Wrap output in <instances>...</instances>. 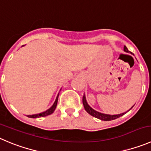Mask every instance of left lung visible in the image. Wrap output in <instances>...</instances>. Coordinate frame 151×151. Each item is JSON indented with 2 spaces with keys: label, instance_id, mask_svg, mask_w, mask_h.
I'll use <instances>...</instances> for the list:
<instances>
[{
  "label": "left lung",
  "instance_id": "1",
  "mask_svg": "<svg viewBox=\"0 0 151 151\" xmlns=\"http://www.w3.org/2000/svg\"><path fill=\"white\" fill-rule=\"evenodd\" d=\"M124 51H126V52H129V50H128L127 47L126 46H124ZM83 104L84 108H85L86 111V112H88V114H90L91 116L98 118V119H101V120H102V121H112V120H114V119H116V118H119V117L122 116V115H124L125 113H126V112H124V113L118 114V115H107V114L101 113V112H98V111H95V109H93L92 108L90 107L89 105L87 104L86 100L85 95H83ZM132 108H133V107H132ZM129 110H128V111H129ZM128 111H127V112H128Z\"/></svg>",
  "mask_w": 151,
  "mask_h": 151
}]
</instances>
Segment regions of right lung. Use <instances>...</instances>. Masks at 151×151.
<instances>
[{
	"label": "right lung",
	"mask_w": 151,
	"mask_h": 151,
	"mask_svg": "<svg viewBox=\"0 0 151 151\" xmlns=\"http://www.w3.org/2000/svg\"><path fill=\"white\" fill-rule=\"evenodd\" d=\"M58 97H59V95H58V96L56 97V101H55L53 105L52 106L50 109H47V110H46L45 112H42V113H39V114H36V115H27V117H29V118H40V117L47 116V115H50V114H52L53 112H54L55 109H56V105H57V102H58Z\"/></svg>",
	"instance_id": "1"
}]
</instances>
